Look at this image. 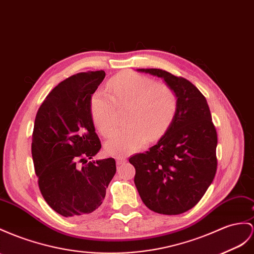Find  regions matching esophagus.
I'll return each mask as SVG.
<instances>
[{
  "instance_id": "esophagus-1",
  "label": "esophagus",
  "mask_w": 254,
  "mask_h": 254,
  "mask_svg": "<svg viewBox=\"0 0 254 254\" xmlns=\"http://www.w3.org/2000/svg\"><path fill=\"white\" fill-rule=\"evenodd\" d=\"M116 162H117V164H123V163H126L127 162V159L126 158H122V157H117L116 158Z\"/></svg>"
}]
</instances>
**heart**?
I'll use <instances>...</instances> for the list:
<instances>
[{"label":"heart","mask_w":254,"mask_h":254,"mask_svg":"<svg viewBox=\"0 0 254 254\" xmlns=\"http://www.w3.org/2000/svg\"><path fill=\"white\" fill-rule=\"evenodd\" d=\"M110 97L97 92L91 100V117L104 137H109L116 128V105L128 107L127 126L119 129L106 144V151L116 157H125L139 150L147 140L163 136L176 117L178 97L165 83L134 71L114 77L108 83Z\"/></svg>","instance_id":"heart-1"}]
</instances>
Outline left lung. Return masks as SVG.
Wrapping results in <instances>:
<instances>
[{"mask_svg": "<svg viewBox=\"0 0 254 254\" xmlns=\"http://www.w3.org/2000/svg\"><path fill=\"white\" fill-rule=\"evenodd\" d=\"M163 78L178 97V110L157 145L128 159L134 183L149 209L180 214L196 205L217 172L218 136L205 96L192 82L159 68H140Z\"/></svg>", "mask_w": 254, "mask_h": 254, "instance_id": "obj_1", "label": "left lung"}]
</instances>
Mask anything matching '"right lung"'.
I'll return each instance as SVG.
<instances>
[{
	"mask_svg": "<svg viewBox=\"0 0 254 254\" xmlns=\"http://www.w3.org/2000/svg\"><path fill=\"white\" fill-rule=\"evenodd\" d=\"M104 78V70L66 78L50 91L35 117L32 158L38 188L63 217L94 213L116 174L113 158L88 162L102 147L90 106Z\"/></svg>",
	"mask_w": 254,
	"mask_h": 254,
	"instance_id": "add662e5",
	"label": "right lung"
}]
</instances>
